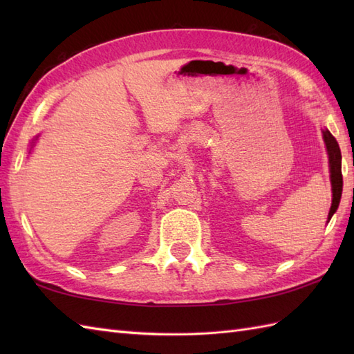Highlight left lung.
I'll use <instances>...</instances> for the list:
<instances>
[{
    "label": "left lung",
    "mask_w": 354,
    "mask_h": 354,
    "mask_svg": "<svg viewBox=\"0 0 354 354\" xmlns=\"http://www.w3.org/2000/svg\"><path fill=\"white\" fill-rule=\"evenodd\" d=\"M322 140H324L326 150L328 155V170H330V183H332V207H330L327 222H330L332 216L336 213L339 207L341 196H342V170H341V149L337 145L336 138L330 133L328 129H322Z\"/></svg>",
    "instance_id": "8db88e82"
}]
</instances>
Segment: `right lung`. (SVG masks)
I'll return each instance as SVG.
<instances>
[{
	"instance_id": "obj_1",
	"label": "right lung",
	"mask_w": 354,
	"mask_h": 354,
	"mask_svg": "<svg viewBox=\"0 0 354 354\" xmlns=\"http://www.w3.org/2000/svg\"><path fill=\"white\" fill-rule=\"evenodd\" d=\"M36 138H37V137H36ZM36 138H35V140H33V142H35V141H36Z\"/></svg>"
}]
</instances>
